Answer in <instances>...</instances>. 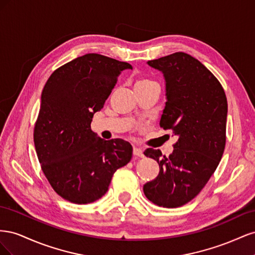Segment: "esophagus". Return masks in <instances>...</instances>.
<instances>
[{
	"mask_svg": "<svg viewBox=\"0 0 255 255\" xmlns=\"http://www.w3.org/2000/svg\"><path fill=\"white\" fill-rule=\"evenodd\" d=\"M133 154H134L135 156H138V157H143V156H144L142 150H141L140 148H137V146H134Z\"/></svg>",
	"mask_w": 255,
	"mask_h": 255,
	"instance_id": "34e87169",
	"label": "esophagus"
}]
</instances>
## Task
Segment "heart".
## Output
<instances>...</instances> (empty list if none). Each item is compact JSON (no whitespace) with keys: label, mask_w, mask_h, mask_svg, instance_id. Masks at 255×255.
<instances>
[{"label":"heart","mask_w":255,"mask_h":255,"mask_svg":"<svg viewBox=\"0 0 255 255\" xmlns=\"http://www.w3.org/2000/svg\"><path fill=\"white\" fill-rule=\"evenodd\" d=\"M156 83L150 80V79H146V78H140L138 79L136 82H135V86L134 88H141V87H148V86H151V85H155Z\"/></svg>","instance_id":"b5f03b06"}]
</instances>
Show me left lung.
Here are the masks:
<instances>
[{"label": "left lung", "instance_id": "obj_1", "mask_svg": "<svg viewBox=\"0 0 255 255\" xmlns=\"http://www.w3.org/2000/svg\"><path fill=\"white\" fill-rule=\"evenodd\" d=\"M148 65L164 73L167 102L159 126L179 139L169 156L146 149L159 173L143 185L151 202L163 207L188 203L218 167L226 146L228 101L217 78L189 54L176 52Z\"/></svg>", "mask_w": 255, "mask_h": 255}]
</instances>
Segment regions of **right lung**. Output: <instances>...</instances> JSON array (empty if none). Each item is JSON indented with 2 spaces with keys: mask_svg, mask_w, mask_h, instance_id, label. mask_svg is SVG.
<instances>
[{
  "mask_svg": "<svg viewBox=\"0 0 255 255\" xmlns=\"http://www.w3.org/2000/svg\"><path fill=\"white\" fill-rule=\"evenodd\" d=\"M125 69L132 66L89 53L57 68L44 85L35 149L52 188L69 202L87 204L104 196L116 170L132 158L129 142L104 140L90 128Z\"/></svg>",
  "mask_w": 255,
  "mask_h": 255,
  "instance_id": "obj_1",
  "label": "right lung"
}]
</instances>
